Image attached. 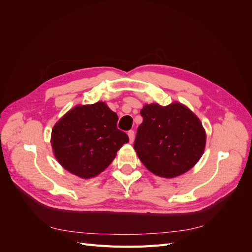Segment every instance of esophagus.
<instances>
[{
	"instance_id": "34e87169",
	"label": "esophagus",
	"mask_w": 252,
	"mask_h": 252,
	"mask_svg": "<svg viewBox=\"0 0 252 252\" xmlns=\"http://www.w3.org/2000/svg\"><path fill=\"white\" fill-rule=\"evenodd\" d=\"M128 136H129V142L132 143L134 140V131L133 130H129L128 131Z\"/></svg>"
}]
</instances>
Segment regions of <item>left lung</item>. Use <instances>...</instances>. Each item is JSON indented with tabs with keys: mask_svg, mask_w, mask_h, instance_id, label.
I'll use <instances>...</instances> for the list:
<instances>
[{
	"mask_svg": "<svg viewBox=\"0 0 252 252\" xmlns=\"http://www.w3.org/2000/svg\"><path fill=\"white\" fill-rule=\"evenodd\" d=\"M133 148L146 168L158 177L185 173L201 158L206 133L201 121L184 105H145Z\"/></svg>",
	"mask_w": 252,
	"mask_h": 252,
	"instance_id": "obj_1",
	"label": "left lung"
}]
</instances>
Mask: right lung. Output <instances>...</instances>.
Returning a JSON list of instances; mask_svg holds the SVG:
<instances>
[{"instance_id":"1","label":"right lung","mask_w":252,"mask_h":252,"mask_svg":"<svg viewBox=\"0 0 252 252\" xmlns=\"http://www.w3.org/2000/svg\"><path fill=\"white\" fill-rule=\"evenodd\" d=\"M118 116L103 102L77 106L52 129L51 145L59 163L83 179L101 173L129 141L117 127Z\"/></svg>"}]
</instances>
